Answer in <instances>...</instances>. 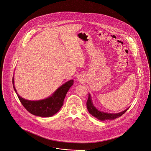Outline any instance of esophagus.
Returning a JSON list of instances; mask_svg holds the SVG:
<instances>
[{
  "instance_id": "esophagus-1",
  "label": "esophagus",
  "mask_w": 151,
  "mask_h": 151,
  "mask_svg": "<svg viewBox=\"0 0 151 151\" xmlns=\"http://www.w3.org/2000/svg\"><path fill=\"white\" fill-rule=\"evenodd\" d=\"M76 79H77V81L79 82H82V81H83V76L81 75H78L77 77H76Z\"/></svg>"
}]
</instances>
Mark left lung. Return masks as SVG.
I'll return each instance as SVG.
<instances>
[{
  "instance_id": "obj_1",
  "label": "left lung",
  "mask_w": 151,
  "mask_h": 151,
  "mask_svg": "<svg viewBox=\"0 0 151 151\" xmlns=\"http://www.w3.org/2000/svg\"><path fill=\"white\" fill-rule=\"evenodd\" d=\"M86 106H87L88 110L89 112V113L93 117L101 121L114 120L115 119L120 117L121 116H122L124 113H125L126 111H127V110L129 109V108H127L125 110L118 113H105L103 111H99L94 106L92 102V99H91V97L90 93H89V97L86 103Z\"/></svg>"
}]
</instances>
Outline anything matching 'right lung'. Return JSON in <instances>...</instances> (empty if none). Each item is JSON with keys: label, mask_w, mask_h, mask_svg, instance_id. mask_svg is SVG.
<instances>
[{"label": "right lung", "mask_w": 151, "mask_h": 151, "mask_svg": "<svg viewBox=\"0 0 151 151\" xmlns=\"http://www.w3.org/2000/svg\"><path fill=\"white\" fill-rule=\"evenodd\" d=\"M14 76L13 86L22 105L31 114L43 117H49L57 113L63 104V100L67 92L73 84V80H70L63 83L51 94L44 99L29 100L20 96L14 86Z\"/></svg>", "instance_id": "right-lung-1"}]
</instances>
